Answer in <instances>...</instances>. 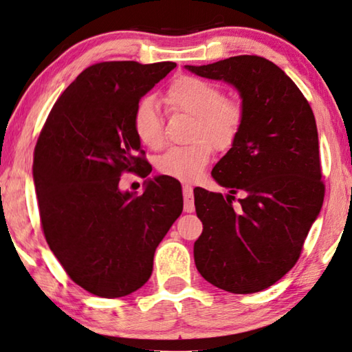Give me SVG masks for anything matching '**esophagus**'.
I'll return each mask as SVG.
<instances>
[{
    "instance_id": "34e87169",
    "label": "esophagus",
    "mask_w": 352,
    "mask_h": 352,
    "mask_svg": "<svg viewBox=\"0 0 352 352\" xmlns=\"http://www.w3.org/2000/svg\"><path fill=\"white\" fill-rule=\"evenodd\" d=\"M182 193H184V210L186 212H193L195 210V201H193V188L192 186H186L182 187Z\"/></svg>"
}]
</instances>
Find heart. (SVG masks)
<instances>
[{"label":"heart","instance_id":"1","mask_svg":"<svg viewBox=\"0 0 352 352\" xmlns=\"http://www.w3.org/2000/svg\"><path fill=\"white\" fill-rule=\"evenodd\" d=\"M166 102L175 111L197 118L192 145L170 148L159 159V171L179 181H195L210 162L212 147L228 149L237 138L243 123V109L237 101L223 100L217 85L195 76L176 79L166 91ZM132 126L143 145L157 149L164 145V126L159 109L151 96L142 98L134 107ZM206 140L203 141L202 138Z\"/></svg>","mask_w":352,"mask_h":352}]
</instances>
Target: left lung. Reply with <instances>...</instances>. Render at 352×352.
I'll list each match as a JSON object with an SVG mask.
<instances>
[{"label": "left lung", "instance_id": "left-lung-1", "mask_svg": "<svg viewBox=\"0 0 352 352\" xmlns=\"http://www.w3.org/2000/svg\"><path fill=\"white\" fill-rule=\"evenodd\" d=\"M186 68L232 85L243 109L237 138L212 170L228 195L193 190L203 221L195 263L218 289L261 292L293 268L320 215L324 186L314 112L296 84L263 57ZM237 192L242 198L234 204Z\"/></svg>", "mask_w": 352, "mask_h": 352}]
</instances>
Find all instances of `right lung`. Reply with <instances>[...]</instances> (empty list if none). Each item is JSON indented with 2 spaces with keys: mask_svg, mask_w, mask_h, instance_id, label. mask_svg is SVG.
Here are the masks:
<instances>
[{
  "mask_svg": "<svg viewBox=\"0 0 352 352\" xmlns=\"http://www.w3.org/2000/svg\"><path fill=\"white\" fill-rule=\"evenodd\" d=\"M175 67L95 63L68 85L40 132L32 176L45 239L68 276L96 296L145 285L155 248L182 212L181 184L170 176L149 177L142 195L120 188L123 171L146 165L135 155L134 107Z\"/></svg>",
  "mask_w": 352,
  "mask_h": 352,
  "instance_id": "right-lung-1",
  "label": "right lung"
}]
</instances>
